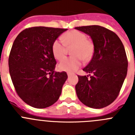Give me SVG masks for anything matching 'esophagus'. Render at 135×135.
Wrapping results in <instances>:
<instances>
[{
	"instance_id": "obj_1",
	"label": "esophagus",
	"mask_w": 135,
	"mask_h": 135,
	"mask_svg": "<svg viewBox=\"0 0 135 135\" xmlns=\"http://www.w3.org/2000/svg\"><path fill=\"white\" fill-rule=\"evenodd\" d=\"M68 74V76H71V72H68V74Z\"/></svg>"
}]
</instances>
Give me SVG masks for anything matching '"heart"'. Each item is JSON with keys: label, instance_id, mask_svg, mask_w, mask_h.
<instances>
[{"label": "heart", "instance_id": "heart-1", "mask_svg": "<svg viewBox=\"0 0 135 135\" xmlns=\"http://www.w3.org/2000/svg\"><path fill=\"white\" fill-rule=\"evenodd\" d=\"M63 40L58 38L54 41L52 51L55 58L61 61L68 54V49H72L74 56L64 59L58 65L61 71H73L78 70L82 65V60L89 61L94 54V45L91 40L87 39V36L82 32L72 30L64 34Z\"/></svg>", "mask_w": 135, "mask_h": 135}]
</instances>
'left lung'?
Segmentation results:
<instances>
[{"label": "left lung", "instance_id": "left-lung-1", "mask_svg": "<svg viewBox=\"0 0 135 135\" xmlns=\"http://www.w3.org/2000/svg\"><path fill=\"white\" fill-rule=\"evenodd\" d=\"M75 29L90 36L94 45L93 56L83 69L89 76H78L77 96L89 108L107 107L118 96L127 74L128 60L123 44L114 32L102 26Z\"/></svg>", "mask_w": 135, "mask_h": 135}]
</instances>
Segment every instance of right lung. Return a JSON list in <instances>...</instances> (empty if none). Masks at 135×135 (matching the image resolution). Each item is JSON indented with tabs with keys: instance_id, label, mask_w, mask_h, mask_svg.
<instances>
[{
	"instance_id": "add662e5",
	"label": "right lung",
	"mask_w": 135,
	"mask_h": 135,
	"mask_svg": "<svg viewBox=\"0 0 135 135\" xmlns=\"http://www.w3.org/2000/svg\"><path fill=\"white\" fill-rule=\"evenodd\" d=\"M67 29L26 28L17 36L9 57V73L17 93L33 108H48L59 98L68 78L65 71H55L52 51L55 40Z\"/></svg>"
}]
</instances>
